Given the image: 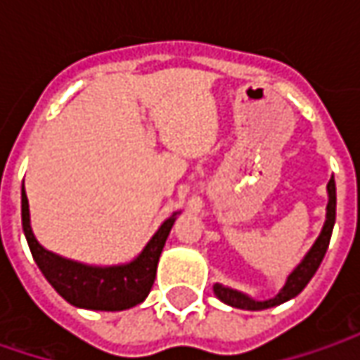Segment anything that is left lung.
<instances>
[{
	"mask_svg": "<svg viewBox=\"0 0 360 360\" xmlns=\"http://www.w3.org/2000/svg\"><path fill=\"white\" fill-rule=\"evenodd\" d=\"M326 192H328V204H326V220L325 224H323V230H321L319 238L311 246V250L295 266V270L286 276V283L278 290V295H274L269 300H256V298L248 297V295H244L240 290H234L230 286L216 283V297L220 298L224 304L234 307V309H242V311H264V309L278 307V304H283L286 300H290V298L300 295L302 288L311 283L314 272L321 266V262H323V258L326 255V248H328V242H330V234H333V229H335V218H337V186H335V178L328 180Z\"/></svg>",
	"mask_w": 360,
	"mask_h": 360,
	"instance_id": "8db88e82",
	"label": "left lung"
}]
</instances>
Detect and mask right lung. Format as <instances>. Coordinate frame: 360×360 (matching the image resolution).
Instances as JSON below:
<instances>
[{
  "label": "right lung",
  "mask_w": 360,
  "mask_h": 360,
  "mask_svg": "<svg viewBox=\"0 0 360 360\" xmlns=\"http://www.w3.org/2000/svg\"><path fill=\"white\" fill-rule=\"evenodd\" d=\"M178 214L180 212H174L160 224L156 234L134 260L126 264L94 266L63 258L37 242L30 220L27 194L25 188H21V226L35 264L60 297L77 309L88 311H126L144 302L156 278L162 248Z\"/></svg>",
  "instance_id": "add662e5"
}]
</instances>
